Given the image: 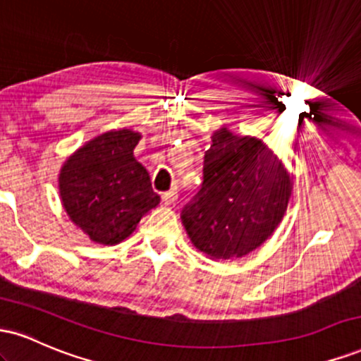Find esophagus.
Segmentation results:
<instances>
[{"label": "esophagus", "mask_w": 361, "mask_h": 361, "mask_svg": "<svg viewBox=\"0 0 361 361\" xmlns=\"http://www.w3.org/2000/svg\"><path fill=\"white\" fill-rule=\"evenodd\" d=\"M163 202H164V205H173L176 202V193L175 192L163 193Z\"/></svg>", "instance_id": "1"}]
</instances>
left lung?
I'll use <instances>...</instances> for the list:
<instances>
[{"label":"left lung","mask_w":361,"mask_h":361,"mask_svg":"<svg viewBox=\"0 0 361 361\" xmlns=\"http://www.w3.org/2000/svg\"><path fill=\"white\" fill-rule=\"evenodd\" d=\"M290 193V175L270 149L258 139L221 128L212 135L204 181L181 210V222L207 256L241 258L279 227Z\"/></svg>","instance_id":"1"}]
</instances>
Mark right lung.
I'll list each match as a JSON object with an SVG mask.
<instances>
[{"mask_svg": "<svg viewBox=\"0 0 361 361\" xmlns=\"http://www.w3.org/2000/svg\"><path fill=\"white\" fill-rule=\"evenodd\" d=\"M139 139L128 128L106 132L78 149L61 169L62 205L94 243L123 241L159 204L149 173L134 157Z\"/></svg>", "mask_w": 361, "mask_h": 361, "instance_id": "add662e5", "label": "right lung"}]
</instances>
